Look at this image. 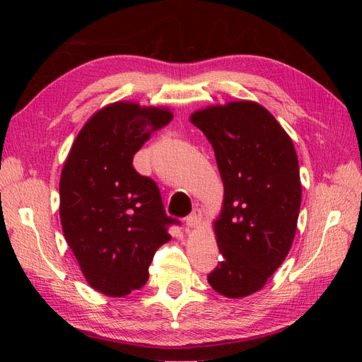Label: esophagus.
<instances>
[{
	"mask_svg": "<svg viewBox=\"0 0 362 362\" xmlns=\"http://www.w3.org/2000/svg\"><path fill=\"white\" fill-rule=\"evenodd\" d=\"M201 223H202V213L199 210H194L187 218H185V225H187V228L190 229L199 228Z\"/></svg>",
	"mask_w": 362,
	"mask_h": 362,
	"instance_id": "esophagus-1",
	"label": "esophagus"
}]
</instances>
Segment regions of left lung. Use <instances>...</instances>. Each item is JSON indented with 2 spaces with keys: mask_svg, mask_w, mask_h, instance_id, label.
<instances>
[{
  "mask_svg": "<svg viewBox=\"0 0 362 362\" xmlns=\"http://www.w3.org/2000/svg\"><path fill=\"white\" fill-rule=\"evenodd\" d=\"M190 122L211 144L223 182L213 221L222 261L208 282L225 298H246L266 286L293 245L302 201L293 140L255 101L208 105Z\"/></svg>",
  "mask_w": 362,
  "mask_h": 362,
  "instance_id": "1",
  "label": "left lung"
}]
</instances>
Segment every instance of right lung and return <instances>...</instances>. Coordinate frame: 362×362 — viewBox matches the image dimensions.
Wrapping results in <instances>:
<instances>
[{
    "label": "right lung",
    "instance_id": "right-lung-1",
    "mask_svg": "<svg viewBox=\"0 0 362 362\" xmlns=\"http://www.w3.org/2000/svg\"><path fill=\"white\" fill-rule=\"evenodd\" d=\"M173 119L169 107L107 104L75 137L60 175V222L87 284L124 298L149 278V264L172 238L160 190L133 168L154 131Z\"/></svg>",
    "mask_w": 362,
    "mask_h": 362
}]
</instances>
